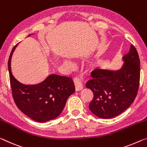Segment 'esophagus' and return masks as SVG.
Here are the masks:
<instances>
[{"label": "esophagus", "instance_id": "esophagus-1", "mask_svg": "<svg viewBox=\"0 0 147 147\" xmlns=\"http://www.w3.org/2000/svg\"><path fill=\"white\" fill-rule=\"evenodd\" d=\"M74 88H75V90L76 91H80V90L82 89L83 85L81 84V81H80L78 78H74Z\"/></svg>", "mask_w": 147, "mask_h": 147}]
</instances>
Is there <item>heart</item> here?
<instances>
[{
  "label": "heart",
  "instance_id": "b5f03b06",
  "mask_svg": "<svg viewBox=\"0 0 147 147\" xmlns=\"http://www.w3.org/2000/svg\"><path fill=\"white\" fill-rule=\"evenodd\" d=\"M64 64L65 66H66L68 69L71 68V66H72V63L70 62V61H69V60H64ZM91 66L92 67L95 66V64H94V63H92Z\"/></svg>",
  "mask_w": 147,
  "mask_h": 147
}]
</instances>
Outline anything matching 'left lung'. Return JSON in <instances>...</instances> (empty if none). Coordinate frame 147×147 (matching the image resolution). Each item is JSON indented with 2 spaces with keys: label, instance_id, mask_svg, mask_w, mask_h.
<instances>
[{
  "label": "left lung",
  "instance_id": "left-lung-1",
  "mask_svg": "<svg viewBox=\"0 0 147 147\" xmlns=\"http://www.w3.org/2000/svg\"><path fill=\"white\" fill-rule=\"evenodd\" d=\"M124 64L117 71L95 69L92 80L86 87L93 92L89 108L100 118L116 117L125 111L134 102L140 81V60L138 53L131 45L129 53L123 56Z\"/></svg>",
  "mask_w": 147,
  "mask_h": 147
}]
</instances>
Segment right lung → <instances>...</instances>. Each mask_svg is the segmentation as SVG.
<instances>
[{
    "instance_id": "add662e5",
    "label": "right lung",
    "mask_w": 147,
    "mask_h": 147,
    "mask_svg": "<svg viewBox=\"0 0 147 147\" xmlns=\"http://www.w3.org/2000/svg\"><path fill=\"white\" fill-rule=\"evenodd\" d=\"M17 45L12 50L8 62L16 105L24 114L38 122L55 119L62 112L68 97L75 91L73 81L68 77L51 74L38 84H22L11 71V58Z\"/></svg>"
}]
</instances>
